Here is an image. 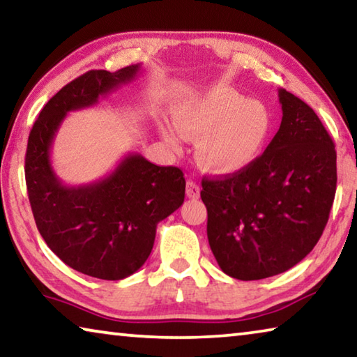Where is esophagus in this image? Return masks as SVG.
<instances>
[{
    "mask_svg": "<svg viewBox=\"0 0 357 357\" xmlns=\"http://www.w3.org/2000/svg\"><path fill=\"white\" fill-rule=\"evenodd\" d=\"M185 193H187V197L192 198V200H197V198L200 197V185L193 183V181H187Z\"/></svg>",
    "mask_w": 357,
    "mask_h": 357,
    "instance_id": "obj_1",
    "label": "esophagus"
}]
</instances>
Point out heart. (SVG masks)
<instances>
[{
    "label": "heart",
    "instance_id": "heart-1",
    "mask_svg": "<svg viewBox=\"0 0 357 357\" xmlns=\"http://www.w3.org/2000/svg\"><path fill=\"white\" fill-rule=\"evenodd\" d=\"M173 126L160 124L172 148L197 138V159L214 173H238L255 164L268 144L273 116L268 107L228 86H214L174 102Z\"/></svg>",
    "mask_w": 357,
    "mask_h": 357
}]
</instances>
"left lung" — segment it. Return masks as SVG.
Here are the masks:
<instances>
[{
    "instance_id": "obj_1",
    "label": "left lung",
    "mask_w": 357,
    "mask_h": 357,
    "mask_svg": "<svg viewBox=\"0 0 357 357\" xmlns=\"http://www.w3.org/2000/svg\"><path fill=\"white\" fill-rule=\"evenodd\" d=\"M282 123L255 164L202 181L208 241L238 280L285 273L321 238L334 203L337 153L317 113L279 89Z\"/></svg>"
}]
</instances>
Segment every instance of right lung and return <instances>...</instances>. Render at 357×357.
<instances>
[{
  "label": "right lung",
  "instance_id": "1",
  "mask_svg": "<svg viewBox=\"0 0 357 357\" xmlns=\"http://www.w3.org/2000/svg\"><path fill=\"white\" fill-rule=\"evenodd\" d=\"M138 70H89L72 80L42 108L28 138L26 189L40 236L72 269L102 280L126 279L144 264L157 223L184 203V173L129 154L108 176L68 187L53 172L50 149L66 114L98 104Z\"/></svg>",
  "mask_w": 357,
  "mask_h": 357
}]
</instances>
